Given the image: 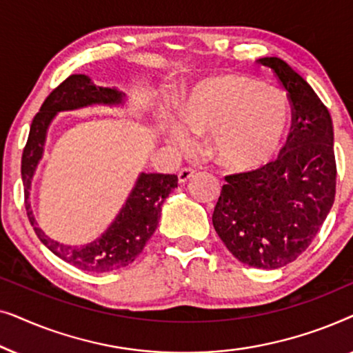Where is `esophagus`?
Instances as JSON below:
<instances>
[{"instance_id":"1","label":"esophagus","mask_w":353,"mask_h":353,"mask_svg":"<svg viewBox=\"0 0 353 353\" xmlns=\"http://www.w3.org/2000/svg\"><path fill=\"white\" fill-rule=\"evenodd\" d=\"M194 175H196L194 168H190V167L181 168V170L178 172V180H180V183H186V181H190Z\"/></svg>"}]
</instances>
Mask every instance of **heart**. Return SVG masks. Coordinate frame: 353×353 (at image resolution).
Segmentation results:
<instances>
[{
    "label": "heart",
    "instance_id": "heart-1",
    "mask_svg": "<svg viewBox=\"0 0 353 353\" xmlns=\"http://www.w3.org/2000/svg\"><path fill=\"white\" fill-rule=\"evenodd\" d=\"M170 122L180 149L194 146V134H214V152L233 170H255L278 157L292 125V104L283 90L248 74H221L197 83Z\"/></svg>",
    "mask_w": 353,
    "mask_h": 353
}]
</instances>
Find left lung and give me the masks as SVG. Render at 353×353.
I'll use <instances>...</instances> for the list:
<instances>
[{
  "label": "left lung",
  "instance_id": "1",
  "mask_svg": "<svg viewBox=\"0 0 353 353\" xmlns=\"http://www.w3.org/2000/svg\"><path fill=\"white\" fill-rule=\"evenodd\" d=\"M257 62L291 99V132L276 161L225 176L212 223L239 262L274 270L305 252L334 204V133L326 105L297 72L278 57Z\"/></svg>",
  "mask_w": 353,
  "mask_h": 353
}]
</instances>
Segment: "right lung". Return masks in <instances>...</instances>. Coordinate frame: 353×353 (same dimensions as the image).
Segmentation results:
<instances>
[{"mask_svg":"<svg viewBox=\"0 0 353 353\" xmlns=\"http://www.w3.org/2000/svg\"><path fill=\"white\" fill-rule=\"evenodd\" d=\"M123 94L114 88H103L90 81L86 75H70L51 91L41 104L40 112L32 120L30 133L22 152V181L26 194V210L30 225L35 230L38 239L52 254L74 265L79 270L91 273H105L127 267L143 252L144 245L151 238L161 219V207L172 190L178 185L176 175L167 173H141L137 186L130 194L127 204L120 210L117 219L109 226L99 239L83 248H70L48 238L37 226L30 204L28 190L33 172L41 159L43 144L48 125L59 110L85 108L90 104H117L122 103Z\"/></svg>","mask_w":353,"mask_h":353,"instance_id":"add662e5","label":"right lung"}]
</instances>
